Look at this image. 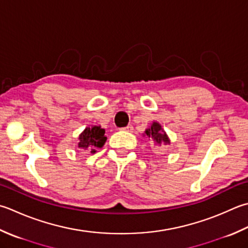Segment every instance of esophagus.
I'll return each instance as SVG.
<instances>
[{
	"mask_svg": "<svg viewBox=\"0 0 248 248\" xmlns=\"http://www.w3.org/2000/svg\"><path fill=\"white\" fill-rule=\"evenodd\" d=\"M121 130L127 131V132H132V131H133V127H132V125H127V127H124V128H123Z\"/></svg>",
	"mask_w": 248,
	"mask_h": 248,
	"instance_id": "34e87169",
	"label": "esophagus"
}]
</instances>
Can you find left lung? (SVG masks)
<instances>
[{"label": "left lung", "instance_id": "8db88e82", "mask_svg": "<svg viewBox=\"0 0 248 248\" xmlns=\"http://www.w3.org/2000/svg\"><path fill=\"white\" fill-rule=\"evenodd\" d=\"M146 134L148 138H152L157 144H161V143L169 144L170 143L168 135L162 130L161 125H160L158 123H154L152 124V127L146 130Z\"/></svg>", "mask_w": 248, "mask_h": 248}]
</instances>
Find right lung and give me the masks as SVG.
I'll return each mask as SVG.
<instances>
[{
    "mask_svg": "<svg viewBox=\"0 0 248 248\" xmlns=\"http://www.w3.org/2000/svg\"><path fill=\"white\" fill-rule=\"evenodd\" d=\"M105 130L98 125L91 128H86L84 132L79 135L78 147L88 149L92 154L95 153L96 147H102L105 143Z\"/></svg>",
    "mask_w": 248,
    "mask_h": 248,
    "instance_id": "right-lung-1",
    "label": "right lung"
}]
</instances>
